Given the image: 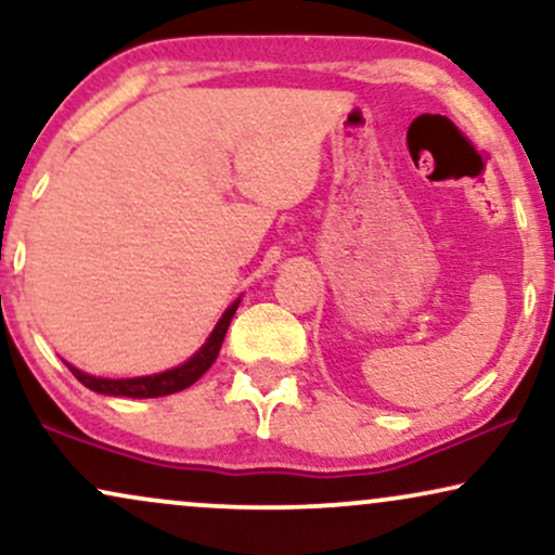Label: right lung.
<instances>
[{"mask_svg":"<svg viewBox=\"0 0 555 555\" xmlns=\"http://www.w3.org/2000/svg\"><path fill=\"white\" fill-rule=\"evenodd\" d=\"M237 305H240V299H237L235 305L227 307V312L222 315V320H219V323H217V328L211 331L209 341H206L202 349L193 353L189 362L176 366V370L159 372V375H150V377L108 379V377L85 375V372H79L77 366H72V364H66V366H69L72 375H75L85 387H90V390H95V392H103V396L159 398V396H170V392L185 390V387H191L193 383H196V379L202 377L204 372L214 364V359H217L219 349H222L224 333H227V328H230V320H232V315H235Z\"/></svg>","mask_w":555,"mask_h":555,"instance_id":"add662e5","label":"right lung"}]
</instances>
